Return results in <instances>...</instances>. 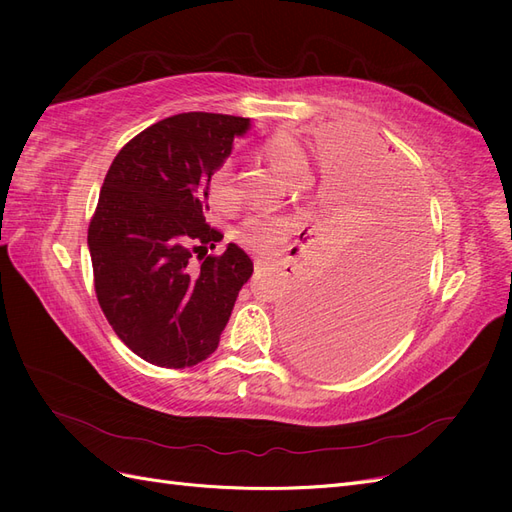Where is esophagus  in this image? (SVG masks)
<instances>
[{"mask_svg":"<svg viewBox=\"0 0 512 512\" xmlns=\"http://www.w3.org/2000/svg\"><path fill=\"white\" fill-rule=\"evenodd\" d=\"M256 271H269V269H273V265L271 262H267V260H262V258H256Z\"/></svg>","mask_w":512,"mask_h":512,"instance_id":"obj_1","label":"esophagus"}]
</instances>
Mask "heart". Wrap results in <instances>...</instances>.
Returning <instances> with one entry per match:
<instances>
[{
  "label": "heart",
  "mask_w": 512,
  "mask_h": 512,
  "mask_svg": "<svg viewBox=\"0 0 512 512\" xmlns=\"http://www.w3.org/2000/svg\"><path fill=\"white\" fill-rule=\"evenodd\" d=\"M262 153H265L271 166L286 177L288 181H297L301 177H307V156L303 147L294 141V138L286 132H277L271 138H267L265 145H262ZM207 196L211 205L220 211L235 209L239 203L237 194V183H235V164L232 160H224L211 170L207 179ZM290 230V220L286 218H275V215H252L247 218L235 237L256 247L260 252H269L273 247L284 239L286 232Z\"/></svg>",
  "instance_id": "1"
}]
</instances>
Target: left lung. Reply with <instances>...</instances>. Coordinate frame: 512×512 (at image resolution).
<instances>
[{
    "instance_id": "1",
    "label": "left lung",
    "mask_w": 512,
    "mask_h": 512,
    "mask_svg": "<svg viewBox=\"0 0 512 512\" xmlns=\"http://www.w3.org/2000/svg\"><path fill=\"white\" fill-rule=\"evenodd\" d=\"M369 166L356 222L284 307L294 361L314 374L344 376L374 363L421 297L429 245L421 188L395 151L376 153Z\"/></svg>"
}]
</instances>
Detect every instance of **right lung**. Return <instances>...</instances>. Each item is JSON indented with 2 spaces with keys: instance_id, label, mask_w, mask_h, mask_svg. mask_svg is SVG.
I'll list each match as a JSON object with an SVG mask.
<instances>
[{
  "instance_id": "right-lung-1",
  "label": "right lung",
  "mask_w": 512,
  "mask_h": 512,
  "mask_svg": "<svg viewBox=\"0 0 512 512\" xmlns=\"http://www.w3.org/2000/svg\"><path fill=\"white\" fill-rule=\"evenodd\" d=\"M247 128L250 119L232 115L166 117L123 145L104 177L87 230L96 297L121 342L151 365L205 361L252 277L239 245L207 254L224 235L205 220L211 170Z\"/></svg>"
}]
</instances>
